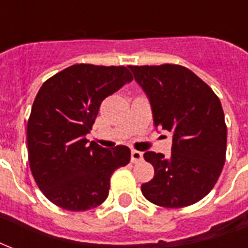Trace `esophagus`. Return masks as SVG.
Returning a JSON list of instances; mask_svg holds the SVG:
<instances>
[{
	"mask_svg": "<svg viewBox=\"0 0 248 248\" xmlns=\"http://www.w3.org/2000/svg\"><path fill=\"white\" fill-rule=\"evenodd\" d=\"M142 160V153L141 152L136 151V149H132L131 152V161L133 164H136V162H140Z\"/></svg>",
	"mask_w": 248,
	"mask_h": 248,
	"instance_id": "1",
	"label": "esophagus"
}]
</instances>
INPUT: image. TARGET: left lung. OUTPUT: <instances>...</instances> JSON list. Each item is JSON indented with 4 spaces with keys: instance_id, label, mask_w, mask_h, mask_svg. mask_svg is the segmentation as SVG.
Here are the masks:
<instances>
[{
    "instance_id": "1",
    "label": "left lung",
    "mask_w": 248,
    "mask_h": 248,
    "mask_svg": "<svg viewBox=\"0 0 248 248\" xmlns=\"http://www.w3.org/2000/svg\"><path fill=\"white\" fill-rule=\"evenodd\" d=\"M129 68L151 100L155 125L173 135L170 157L144 153L155 177L142 184V194L161 207L193 205L210 193L225 165L227 126L219 99L180 64Z\"/></svg>"
}]
</instances>
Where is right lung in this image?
<instances>
[{
  "label": "right lung",
  "mask_w": 248,
  "mask_h": 248,
  "mask_svg": "<svg viewBox=\"0 0 248 248\" xmlns=\"http://www.w3.org/2000/svg\"><path fill=\"white\" fill-rule=\"evenodd\" d=\"M132 79L124 66L80 63L39 88L28 122L29 164L38 187L54 205L86 211L107 200L112 173L129 162L131 151L88 144L86 135L103 100Z\"/></svg>",
  "instance_id": "right-lung-1"
}]
</instances>
